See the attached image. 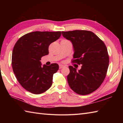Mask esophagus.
Segmentation results:
<instances>
[{"mask_svg":"<svg viewBox=\"0 0 123 123\" xmlns=\"http://www.w3.org/2000/svg\"><path fill=\"white\" fill-rule=\"evenodd\" d=\"M64 67V66L63 65H59V69H62Z\"/></svg>","mask_w":123,"mask_h":123,"instance_id":"1","label":"esophagus"}]
</instances>
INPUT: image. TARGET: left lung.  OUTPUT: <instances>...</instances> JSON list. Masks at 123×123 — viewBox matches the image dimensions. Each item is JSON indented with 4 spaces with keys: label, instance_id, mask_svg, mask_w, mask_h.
<instances>
[{
    "label": "left lung",
    "instance_id": "obj_1",
    "mask_svg": "<svg viewBox=\"0 0 123 123\" xmlns=\"http://www.w3.org/2000/svg\"><path fill=\"white\" fill-rule=\"evenodd\" d=\"M62 34L74 46L72 62L82 64L78 71L69 67L67 80L70 87L79 95L92 93L100 87L107 71L109 55L105 43L91 31L75 30L62 32Z\"/></svg>",
    "mask_w": 123,
    "mask_h": 123
}]
</instances>
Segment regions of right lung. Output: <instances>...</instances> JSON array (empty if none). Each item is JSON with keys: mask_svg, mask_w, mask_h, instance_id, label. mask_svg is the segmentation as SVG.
I'll list each match as a JSON object with an SVG mask.
<instances>
[{"mask_svg": "<svg viewBox=\"0 0 123 123\" xmlns=\"http://www.w3.org/2000/svg\"><path fill=\"white\" fill-rule=\"evenodd\" d=\"M61 35L58 32L36 31L19 38L12 53L13 71L22 87L34 94L43 93L51 87L59 65L42 66L41 57L49 54V46Z\"/></svg>", "mask_w": 123, "mask_h": 123, "instance_id": "obj_1", "label": "right lung"}]
</instances>
